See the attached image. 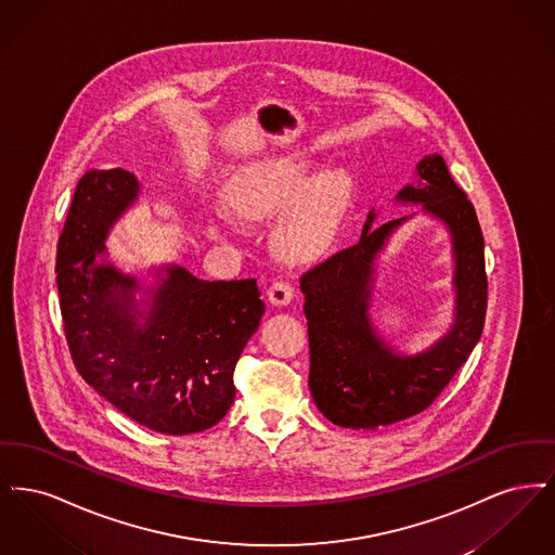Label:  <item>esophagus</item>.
I'll list each match as a JSON object with an SVG mask.
<instances>
[{"instance_id": "1", "label": "esophagus", "mask_w": 555, "mask_h": 555, "mask_svg": "<svg viewBox=\"0 0 555 555\" xmlns=\"http://www.w3.org/2000/svg\"><path fill=\"white\" fill-rule=\"evenodd\" d=\"M268 299L274 304V306H287L291 299H293V287L287 281H274L268 289Z\"/></svg>"}]
</instances>
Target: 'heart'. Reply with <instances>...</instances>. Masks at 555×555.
Listing matches in <instances>:
<instances>
[{
    "label": "heart",
    "mask_w": 555,
    "mask_h": 555,
    "mask_svg": "<svg viewBox=\"0 0 555 555\" xmlns=\"http://www.w3.org/2000/svg\"><path fill=\"white\" fill-rule=\"evenodd\" d=\"M310 175L312 166L304 158L262 159L233 175L227 195L247 218H268L291 204L276 227V243L291 256H312L337 235L351 191L344 175L324 172L308 183ZM210 218L214 231L233 224L227 208H214Z\"/></svg>",
    "instance_id": "obj_1"
}]
</instances>
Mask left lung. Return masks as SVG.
<instances>
[{
	"instance_id": "8db88e82",
	"label": "left lung",
	"mask_w": 555,
	"mask_h": 555,
	"mask_svg": "<svg viewBox=\"0 0 555 555\" xmlns=\"http://www.w3.org/2000/svg\"><path fill=\"white\" fill-rule=\"evenodd\" d=\"M416 175L418 181L403 186L397 199L423 204L424 210L446 220L453 237L455 324L439 344L421 356L399 358L370 326L372 262L405 216L372 224L370 214L358 243L301 274L310 391L318 410L344 428H378L421 414L470 358L485 326V241L475 206L455 185L441 156H424Z\"/></svg>"
}]
</instances>
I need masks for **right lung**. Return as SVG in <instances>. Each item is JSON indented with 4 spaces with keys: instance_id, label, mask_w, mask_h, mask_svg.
Masks as SVG:
<instances>
[{
    "instance_id": "1",
    "label": "right lung",
    "mask_w": 555,
    "mask_h": 555,
    "mask_svg": "<svg viewBox=\"0 0 555 555\" xmlns=\"http://www.w3.org/2000/svg\"><path fill=\"white\" fill-rule=\"evenodd\" d=\"M137 191L125 168L80 177L55 258L66 344L80 376L134 423L166 435L199 433L220 423L235 399V366L264 301L256 279L202 281L175 266L137 326V281L95 264L107 229Z\"/></svg>"
}]
</instances>
